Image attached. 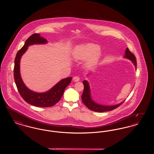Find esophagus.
<instances>
[{"label":"esophagus","mask_w":154,"mask_h":154,"mask_svg":"<svg viewBox=\"0 0 154 154\" xmlns=\"http://www.w3.org/2000/svg\"><path fill=\"white\" fill-rule=\"evenodd\" d=\"M73 81L74 82H77L80 81V77L79 76H75L73 77Z\"/></svg>","instance_id":"34e87169"}]
</instances>
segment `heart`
Instances as JSON below:
<instances>
[{
    "label": "heart",
    "instance_id": "1",
    "mask_svg": "<svg viewBox=\"0 0 154 154\" xmlns=\"http://www.w3.org/2000/svg\"><path fill=\"white\" fill-rule=\"evenodd\" d=\"M100 47L92 43L81 44L76 47L73 53L74 58L76 60H84L90 58L88 61L89 66H94L100 58L98 52Z\"/></svg>",
    "mask_w": 154,
    "mask_h": 154
}]
</instances>
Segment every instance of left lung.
<instances>
[{"mask_svg": "<svg viewBox=\"0 0 154 154\" xmlns=\"http://www.w3.org/2000/svg\"><path fill=\"white\" fill-rule=\"evenodd\" d=\"M125 53V54L124 58L129 59V60H131L133 63L135 67L136 68L137 62H136V59L135 56L129 51L128 48H126ZM83 84H84V88L82 95L81 96V99L83 103L88 107L89 110L96 111V112H100L112 111L118 107L119 106H121L125 100L124 101L116 105H113V106H104V105L97 104L91 98V90H90V87H89V85L88 81L87 80L84 81Z\"/></svg>", "mask_w": 154, "mask_h": 154, "instance_id": "left-lung-1", "label": "left lung"}]
</instances>
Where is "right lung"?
<instances>
[{
  "instance_id": "obj_1",
  "label": "right lung",
  "mask_w": 154,
  "mask_h": 154,
  "mask_svg": "<svg viewBox=\"0 0 154 154\" xmlns=\"http://www.w3.org/2000/svg\"><path fill=\"white\" fill-rule=\"evenodd\" d=\"M47 40L40 34L35 33L26 40L24 45L17 53L14 60V77L17 89L23 99L26 102L38 107H51L58 102L63 94L65 88L71 82L72 77L62 79L49 91L38 93L27 88L22 81L20 74V60L22 55L27 50L28 47L33 44H46Z\"/></svg>"
}]
</instances>
